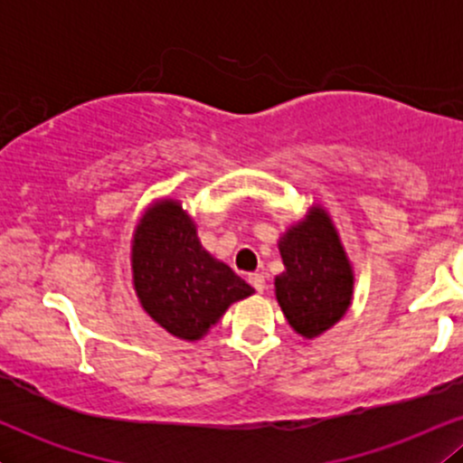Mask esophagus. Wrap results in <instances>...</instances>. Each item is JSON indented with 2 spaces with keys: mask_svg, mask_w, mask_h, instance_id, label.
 <instances>
[{
  "mask_svg": "<svg viewBox=\"0 0 463 463\" xmlns=\"http://www.w3.org/2000/svg\"><path fill=\"white\" fill-rule=\"evenodd\" d=\"M248 280H250V285H252L254 289L259 291V294H261V291H265V276L263 274H257V272L250 274Z\"/></svg>",
  "mask_w": 463,
  "mask_h": 463,
  "instance_id": "1",
  "label": "esophagus"
}]
</instances>
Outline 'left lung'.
<instances>
[{"label":"left lung","mask_w":463,"mask_h":463,"mask_svg":"<svg viewBox=\"0 0 463 463\" xmlns=\"http://www.w3.org/2000/svg\"><path fill=\"white\" fill-rule=\"evenodd\" d=\"M279 252L285 272L274 279L276 300L300 337H320L346 316L354 294L353 263L331 213L313 202L279 237Z\"/></svg>","instance_id":"8db88e82"}]
</instances>
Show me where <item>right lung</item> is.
I'll return each instance as SVG.
<instances>
[{
    "label": "right lung",
    "instance_id": "right-lung-1",
    "mask_svg": "<svg viewBox=\"0 0 463 463\" xmlns=\"http://www.w3.org/2000/svg\"><path fill=\"white\" fill-rule=\"evenodd\" d=\"M132 287L143 311L184 342H200L232 302L254 294L209 250L198 226L176 198L146 206L130 241Z\"/></svg>",
    "mask_w": 463,
    "mask_h": 463
}]
</instances>
